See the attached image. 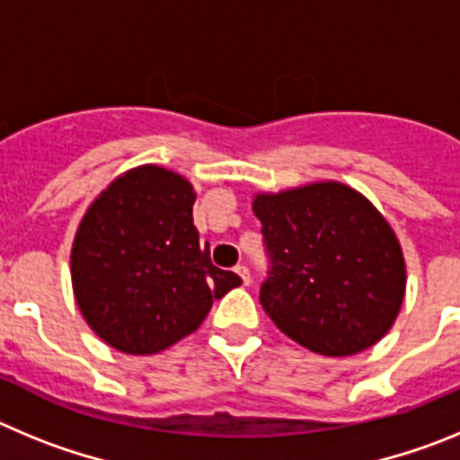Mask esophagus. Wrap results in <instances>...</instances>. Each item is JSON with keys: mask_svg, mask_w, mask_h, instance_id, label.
I'll return each instance as SVG.
<instances>
[{"mask_svg": "<svg viewBox=\"0 0 460 460\" xmlns=\"http://www.w3.org/2000/svg\"><path fill=\"white\" fill-rule=\"evenodd\" d=\"M234 271H237V276H239V279H242L243 286H249V283H251L249 267H246V265H237V267H234Z\"/></svg>", "mask_w": 460, "mask_h": 460, "instance_id": "obj_1", "label": "esophagus"}]
</instances>
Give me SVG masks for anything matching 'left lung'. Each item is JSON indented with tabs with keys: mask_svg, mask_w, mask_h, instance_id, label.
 Wrapping results in <instances>:
<instances>
[{
	"mask_svg": "<svg viewBox=\"0 0 460 460\" xmlns=\"http://www.w3.org/2000/svg\"><path fill=\"white\" fill-rule=\"evenodd\" d=\"M270 255L260 304L292 341L348 357L392 329L405 296V260L392 226L350 186L318 181L258 193Z\"/></svg>",
	"mask_w": 460,
	"mask_h": 460,
	"instance_id": "left-lung-1",
	"label": "left lung"
}]
</instances>
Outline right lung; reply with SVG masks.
<instances>
[{
    "label": "right lung",
    "instance_id": "right-lung-1",
    "mask_svg": "<svg viewBox=\"0 0 460 460\" xmlns=\"http://www.w3.org/2000/svg\"><path fill=\"white\" fill-rule=\"evenodd\" d=\"M195 190L181 174L140 165L89 205L71 249L73 295L99 339L156 355L193 334L214 299L242 283L211 265L193 226Z\"/></svg>",
    "mask_w": 460,
    "mask_h": 460
}]
</instances>
